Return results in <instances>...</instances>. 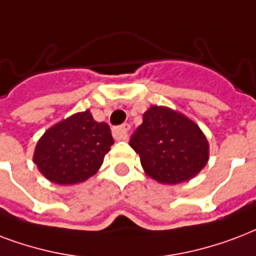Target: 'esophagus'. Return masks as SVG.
Instances as JSON below:
<instances>
[{
  "label": "esophagus",
  "instance_id": "1",
  "mask_svg": "<svg viewBox=\"0 0 256 256\" xmlns=\"http://www.w3.org/2000/svg\"><path fill=\"white\" fill-rule=\"evenodd\" d=\"M130 130V124H122L120 126H114L112 130V134L116 140H126L128 138V132Z\"/></svg>",
  "mask_w": 256,
  "mask_h": 256
}]
</instances>
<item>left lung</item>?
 Instances as JSON below:
<instances>
[{
  "mask_svg": "<svg viewBox=\"0 0 256 256\" xmlns=\"http://www.w3.org/2000/svg\"><path fill=\"white\" fill-rule=\"evenodd\" d=\"M130 146L140 156L144 171L162 184L195 178L208 162L210 146L199 126L168 106H152Z\"/></svg>",
  "mask_w": 256,
  "mask_h": 256,
  "instance_id": "left-lung-1",
  "label": "left lung"
}]
</instances>
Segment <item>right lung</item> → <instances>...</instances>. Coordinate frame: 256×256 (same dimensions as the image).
Wrapping results in <instances>:
<instances>
[{
	"label": "right lung",
	"mask_w": 256,
	"mask_h": 256,
	"mask_svg": "<svg viewBox=\"0 0 256 256\" xmlns=\"http://www.w3.org/2000/svg\"><path fill=\"white\" fill-rule=\"evenodd\" d=\"M114 142L106 122H97L89 110L78 112L41 136L33 162L52 183H82L98 171Z\"/></svg>",
	"instance_id": "right-lung-1"
}]
</instances>
